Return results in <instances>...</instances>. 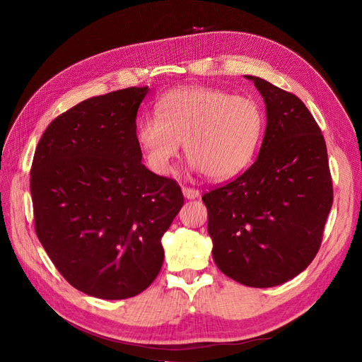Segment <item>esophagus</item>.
Wrapping results in <instances>:
<instances>
[{
	"label": "esophagus",
	"instance_id": "obj_1",
	"mask_svg": "<svg viewBox=\"0 0 362 362\" xmlns=\"http://www.w3.org/2000/svg\"><path fill=\"white\" fill-rule=\"evenodd\" d=\"M182 194L185 199H196L199 196V190L190 189V187H182Z\"/></svg>",
	"mask_w": 362,
	"mask_h": 362
}]
</instances>
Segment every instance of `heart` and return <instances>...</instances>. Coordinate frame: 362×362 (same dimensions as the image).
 <instances>
[{
    "instance_id": "b5f03b06",
    "label": "heart",
    "mask_w": 362,
    "mask_h": 362,
    "mask_svg": "<svg viewBox=\"0 0 362 362\" xmlns=\"http://www.w3.org/2000/svg\"><path fill=\"white\" fill-rule=\"evenodd\" d=\"M261 131V108L250 98L184 86L161 98L157 113L139 120L136 136L149 169L158 175L173 172L185 141L193 170L226 180L247 166Z\"/></svg>"
}]
</instances>
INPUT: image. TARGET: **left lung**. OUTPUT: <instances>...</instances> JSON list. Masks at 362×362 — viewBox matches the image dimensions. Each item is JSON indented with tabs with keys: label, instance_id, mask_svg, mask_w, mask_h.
Segmentation results:
<instances>
[{
	"label": "left lung",
	"instance_id": "8db88e82",
	"mask_svg": "<svg viewBox=\"0 0 362 362\" xmlns=\"http://www.w3.org/2000/svg\"><path fill=\"white\" fill-rule=\"evenodd\" d=\"M267 125L255 163L202 196L213 259L228 278L275 287L310 266L332 206L325 139L298 96L259 76Z\"/></svg>",
	"mask_w": 362,
	"mask_h": 362
}]
</instances>
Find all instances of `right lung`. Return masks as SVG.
I'll return each instance as SVG.
<instances>
[{
	"mask_svg": "<svg viewBox=\"0 0 362 362\" xmlns=\"http://www.w3.org/2000/svg\"><path fill=\"white\" fill-rule=\"evenodd\" d=\"M148 87L89 98L56 117L33 158L37 238L72 287L119 300L163 266L161 237L184 204L177 181L141 164L137 110Z\"/></svg>",
	"mask_w": 362,
	"mask_h": 362,
	"instance_id": "1",
	"label": "right lung"
}]
</instances>
